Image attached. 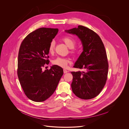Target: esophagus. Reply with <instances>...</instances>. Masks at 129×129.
<instances>
[{"instance_id":"esophagus-1","label":"esophagus","mask_w":129,"mask_h":129,"mask_svg":"<svg viewBox=\"0 0 129 129\" xmlns=\"http://www.w3.org/2000/svg\"><path fill=\"white\" fill-rule=\"evenodd\" d=\"M63 72H64V74H66V73H67L68 71L64 69V70H63Z\"/></svg>"}]
</instances>
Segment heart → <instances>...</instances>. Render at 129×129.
<instances>
[{"label":"heart","mask_w":129,"mask_h":129,"mask_svg":"<svg viewBox=\"0 0 129 129\" xmlns=\"http://www.w3.org/2000/svg\"><path fill=\"white\" fill-rule=\"evenodd\" d=\"M62 41L68 47L71 49L70 53L72 54H75L76 52V50L74 49V46L76 45V41L73 38L71 37H64L62 39ZM55 50V42L52 41L49 44V52L50 54H54ZM71 62L70 59L67 57H57L52 61L53 65H56L59 67L62 68H66L68 64Z\"/></svg>","instance_id":"1"}]
</instances>
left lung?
Here are the masks:
<instances>
[{
  "label": "left lung",
  "mask_w": 129,
  "mask_h": 129,
  "mask_svg": "<svg viewBox=\"0 0 129 129\" xmlns=\"http://www.w3.org/2000/svg\"><path fill=\"white\" fill-rule=\"evenodd\" d=\"M65 31L76 35L83 46V51L74 67L84 71L71 72L73 92L82 99L94 98L101 92L107 79L108 62L104 44L96 32L84 26Z\"/></svg>",
  "instance_id": "8db88e82"
}]
</instances>
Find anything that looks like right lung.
<instances>
[{
    "mask_svg": "<svg viewBox=\"0 0 129 129\" xmlns=\"http://www.w3.org/2000/svg\"><path fill=\"white\" fill-rule=\"evenodd\" d=\"M58 28L41 27L30 33L21 44L18 56L17 75L25 95L31 100L41 102L54 93L63 74V69L49 64V44Z\"/></svg>",
    "mask_w": 129,
    "mask_h": 129,
    "instance_id": "obj_1",
    "label": "right lung"
}]
</instances>
